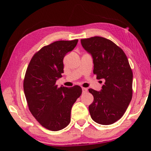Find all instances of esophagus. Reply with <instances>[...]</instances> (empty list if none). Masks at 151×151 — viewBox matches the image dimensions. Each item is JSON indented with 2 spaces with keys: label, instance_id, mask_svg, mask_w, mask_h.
Returning <instances> with one entry per match:
<instances>
[{
  "label": "esophagus",
  "instance_id": "1",
  "mask_svg": "<svg viewBox=\"0 0 151 151\" xmlns=\"http://www.w3.org/2000/svg\"><path fill=\"white\" fill-rule=\"evenodd\" d=\"M82 91H83V93H86V92H87V88L83 87V88H82Z\"/></svg>",
  "mask_w": 151,
  "mask_h": 151
}]
</instances>
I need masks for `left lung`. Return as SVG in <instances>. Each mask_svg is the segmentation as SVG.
Wrapping results in <instances>:
<instances>
[{"label":"left lung","mask_w":151,"mask_h":151,"mask_svg":"<svg viewBox=\"0 0 151 151\" xmlns=\"http://www.w3.org/2000/svg\"><path fill=\"white\" fill-rule=\"evenodd\" d=\"M81 42L92 56L96 78L104 81L100 91L88 89L94 96L88 106L91 116L99 124H113L123 116L132 99V72L129 60L121 48L105 38L94 37Z\"/></svg>","instance_id":"8db88e82"}]
</instances>
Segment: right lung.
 I'll return each mask as SVG.
<instances>
[{
  "label": "right lung",
  "instance_id": "1",
  "mask_svg": "<svg viewBox=\"0 0 151 151\" xmlns=\"http://www.w3.org/2000/svg\"><path fill=\"white\" fill-rule=\"evenodd\" d=\"M78 41L59 40L42 47L32 57L25 74L23 88L30 111L50 131H60L70 123L71 109L82 93L78 85H56L64 73V57Z\"/></svg>",
  "mask_w": 151,
  "mask_h": 151
}]
</instances>
